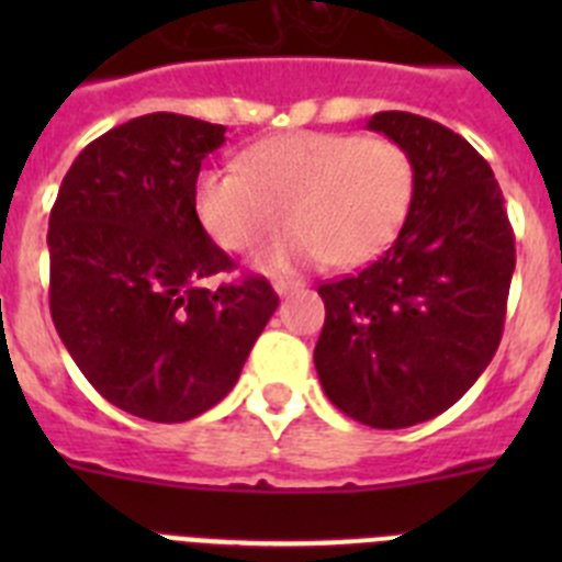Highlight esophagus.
Wrapping results in <instances>:
<instances>
[{
    "label": "esophagus",
    "instance_id": "1",
    "mask_svg": "<svg viewBox=\"0 0 562 562\" xmlns=\"http://www.w3.org/2000/svg\"><path fill=\"white\" fill-rule=\"evenodd\" d=\"M297 286H301V281H292V278H276V281H272V290H276L281 297L290 295V292L297 290Z\"/></svg>",
    "mask_w": 562,
    "mask_h": 562
}]
</instances>
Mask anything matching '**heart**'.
<instances>
[{
  "label": "heart",
  "mask_w": 562,
  "mask_h": 562,
  "mask_svg": "<svg viewBox=\"0 0 562 562\" xmlns=\"http://www.w3.org/2000/svg\"><path fill=\"white\" fill-rule=\"evenodd\" d=\"M241 166L205 168L193 207L231 252L252 250L290 222L295 231L256 258L272 272L366 265L400 236L414 205L416 162L391 137L286 132L252 146Z\"/></svg>",
  "instance_id": "heart-1"
}]
</instances>
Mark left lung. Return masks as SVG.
Masks as SVG:
<instances>
[{"label":"left lung","instance_id":"left-lung-1","mask_svg":"<svg viewBox=\"0 0 562 562\" xmlns=\"http://www.w3.org/2000/svg\"><path fill=\"white\" fill-rule=\"evenodd\" d=\"M369 128L414 157V205L376 261L317 286L315 369L335 408L396 430L448 411L490 366L515 233L493 168L461 134L411 112H376Z\"/></svg>","mask_w":562,"mask_h":562}]
</instances>
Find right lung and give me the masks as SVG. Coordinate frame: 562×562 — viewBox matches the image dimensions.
I'll return each instance as SVG.
<instances>
[{
	"mask_svg": "<svg viewBox=\"0 0 562 562\" xmlns=\"http://www.w3.org/2000/svg\"><path fill=\"white\" fill-rule=\"evenodd\" d=\"M225 126L154 112L109 128L69 166L49 211V315L98 394L148 422L225 400L278 295L265 276L207 290L233 258L193 207Z\"/></svg>",
	"mask_w": 562,
	"mask_h": 562,
	"instance_id": "obj_1",
	"label": "right lung"
}]
</instances>
